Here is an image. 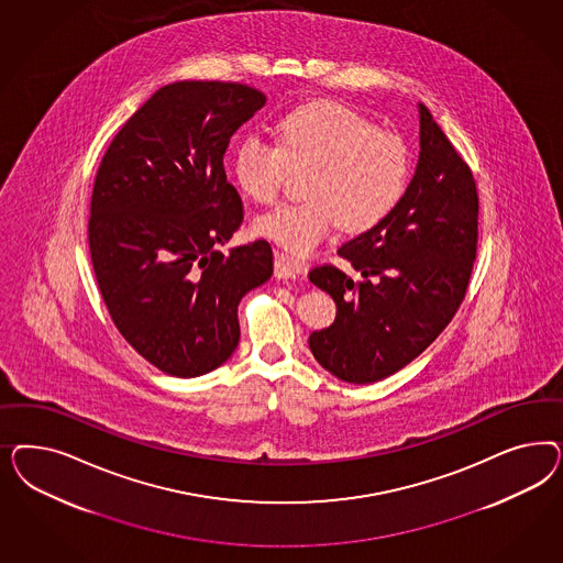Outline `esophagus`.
Here are the masks:
<instances>
[{
  "label": "esophagus",
  "instance_id": "obj_1",
  "mask_svg": "<svg viewBox=\"0 0 563 563\" xmlns=\"http://www.w3.org/2000/svg\"><path fill=\"white\" fill-rule=\"evenodd\" d=\"M306 271L303 262H297L287 254H274V276L276 278H295V276H299Z\"/></svg>",
  "mask_w": 563,
  "mask_h": 563
}]
</instances>
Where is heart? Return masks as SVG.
Masks as SVG:
<instances>
[{"mask_svg":"<svg viewBox=\"0 0 563 563\" xmlns=\"http://www.w3.org/2000/svg\"><path fill=\"white\" fill-rule=\"evenodd\" d=\"M276 146L247 136L233 154L239 189L274 205L289 170L303 173L301 205L260 214L254 231L292 256L311 254L341 222L349 233L372 231L393 214L409 188L410 151L341 101L306 102L276 121Z\"/></svg>","mask_w":563,"mask_h":563,"instance_id":"heart-1","label":"heart"}]
</instances>
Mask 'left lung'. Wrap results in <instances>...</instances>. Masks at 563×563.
Here are the masks:
<instances>
[{"label": "left lung", "mask_w": 563, "mask_h": 563, "mask_svg": "<svg viewBox=\"0 0 563 563\" xmlns=\"http://www.w3.org/2000/svg\"><path fill=\"white\" fill-rule=\"evenodd\" d=\"M421 153L393 214L339 250L363 280L320 264L309 280L336 320L309 336L318 363L349 384H372L419 357L456 316L477 257L473 170L419 104Z\"/></svg>", "instance_id": "left-lung-1"}]
</instances>
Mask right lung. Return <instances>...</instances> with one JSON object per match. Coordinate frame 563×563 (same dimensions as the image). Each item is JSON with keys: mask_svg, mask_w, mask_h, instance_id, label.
I'll list each match as a JSON object with an SVG mask.
<instances>
[{"mask_svg": "<svg viewBox=\"0 0 563 563\" xmlns=\"http://www.w3.org/2000/svg\"><path fill=\"white\" fill-rule=\"evenodd\" d=\"M266 102L239 82L163 86L123 123L95 177L88 247L121 336L163 374L217 369L239 342L238 307L273 274L268 241L219 252L243 222L222 156Z\"/></svg>", "mask_w": 563, "mask_h": 563, "instance_id": "right-lung-1", "label": "right lung"}]
</instances>
